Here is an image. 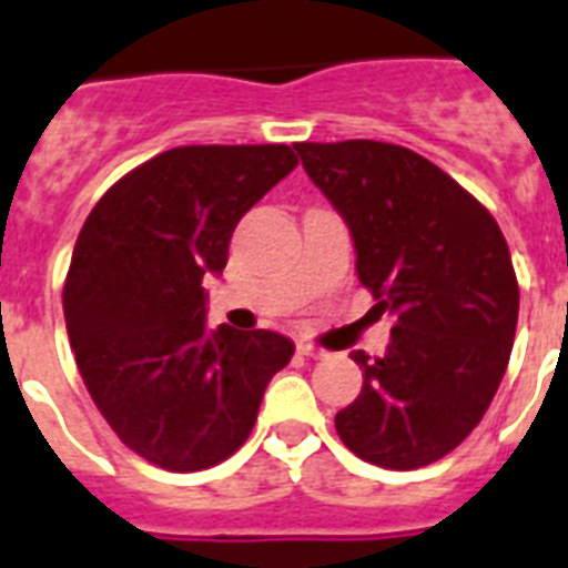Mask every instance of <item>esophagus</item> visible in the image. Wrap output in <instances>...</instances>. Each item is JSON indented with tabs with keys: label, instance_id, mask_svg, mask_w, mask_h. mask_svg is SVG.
Listing matches in <instances>:
<instances>
[{
	"label": "esophagus",
	"instance_id": "esophagus-1",
	"mask_svg": "<svg viewBox=\"0 0 568 568\" xmlns=\"http://www.w3.org/2000/svg\"><path fill=\"white\" fill-rule=\"evenodd\" d=\"M297 353H300V356H306V358H326L324 347H315V344H306V341H300Z\"/></svg>",
	"mask_w": 568,
	"mask_h": 568
}]
</instances>
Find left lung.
<instances>
[{
	"label": "left lung",
	"mask_w": 568,
	"mask_h": 568,
	"mask_svg": "<svg viewBox=\"0 0 568 568\" xmlns=\"http://www.w3.org/2000/svg\"><path fill=\"white\" fill-rule=\"evenodd\" d=\"M294 149L347 221L362 285L396 315L385 356L353 353L364 385L335 414L338 437L376 467L435 464L481 423L508 371L519 315L508 242L417 151L376 140Z\"/></svg>",
	"instance_id": "1"
}]
</instances>
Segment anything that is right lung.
I'll use <instances>...</instances> for the list:
<instances>
[{"instance_id":"right-lung-1","label":"right lung","mask_w":568,"mask_h":568,"mask_svg":"<svg viewBox=\"0 0 568 568\" xmlns=\"http://www.w3.org/2000/svg\"><path fill=\"white\" fill-rule=\"evenodd\" d=\"M297 165L288 145H183L101 195L78 233L63 317L92 403L128 449L195 473L247 440L294 344L206 329L204 274L227 265L239 219Z\"/></svg>"}]
</instances>
